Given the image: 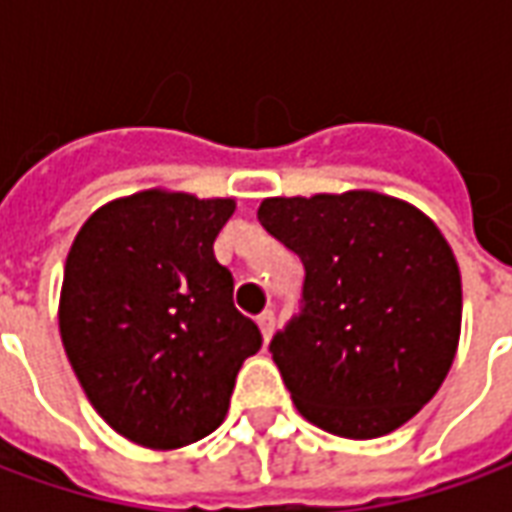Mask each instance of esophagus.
<instances>
[{
	"mask_svg": "<svg viewBox=\"0 0 512 512\" xmlns=\"http://www.w3.org/2000/svg\"><path fill=\"white\" fill-rule=\"evenodd\" d=\"M274 312L263 310L257 315V326H260V332H263V340H271V334H274Z\"/></svg>",
	"mask_w": 512,
	"mask_h": 512,
	"instance_id": "34e87169",
	"label": "esophagus"
}]
</instances>
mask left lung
<instances>
[{
  "mask_svg": "<svg viewBox=\"0 0 512 512\" xmlns=\"http://www.w3.org/2000/svg\"><path fill=\"white\" fill-rule=\"evenodd\" d=\"M304 263L301 310L268 351L293 403L343 439L392 433L439 392L461 334V271L439 227L376 191L263 200Z\"/></svg>",
  "mask_w": 512,
  "mask_h": 512,
  "instance_id": "obj_1",
  "label": "left lung"
}]
</instances>
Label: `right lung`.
<instances>
[{"mask_svg":"<svg viewBox=\"0 0 512 512\" xmlns=\"http://www.w3.org/2000/svg\"><path fill=\"white\" fill-rule=\"evenodd\" d=\"M233 211V200L139 191L98 208L68 252L65 354L95 411L134 444L175 450L213 433L263 345L213 255Z\"/></svg>","mask_w":512,"mask_h":512,"instance_id":"1","label":"right lung"}]
</instances>
